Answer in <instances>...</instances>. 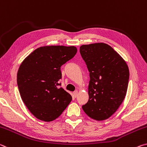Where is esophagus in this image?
<instances>
[{
    "mask_svg": "<svg viewBox=\"0 0 147 147\" xmlns=\"http://www.w3.org/2000/svg\"><path fill=\"white\" fill-rule=\"evenodd\" d=\"M78 90H76L75 92H74V96H75V97H76L77 96H78Z\"/></svg>",
    "mask_w": 147,
    "mask_h": 147,
    "instance_id": "1",
    "label": "esophagus"
}]
</instances>
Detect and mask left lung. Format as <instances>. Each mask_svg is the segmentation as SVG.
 Returning a JSON list of instances; mask_svg holds the SVG:
<instances>
[{"label":"left lung","mask_w":147,"mask_h":147,"mask_svg":"<svg viewBox=\"0 0 147 147\" xmlns=\"http://www.w3.org/2000/svg\"><path fill=\"white\" fill-rule=\"evenodd\" d=\"M80 53L90 72L85 113L96 121L115 113L126 95L129 72L121 55L105 43L82 45Z\"/></svg>","instance_id":"8db88e82"}]
</instances>
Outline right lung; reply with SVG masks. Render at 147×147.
<instances>
[{"label":"right lung","instance_id":"1","mask_svg":"<svg viewBox=\"0 0 147 147\" xmlns=\"http://www.w3.org/2000/svg\"><path fill=\"white\" fill-rule=\"evenodd\" d=\"M75 46L46 45L35 49L21 62L17 82L21 99L38 119L53 121L72 100L60 85L61 67L77 53Z\"/></svg>","mask_w":147,"mask_h":147}]
</instances>
